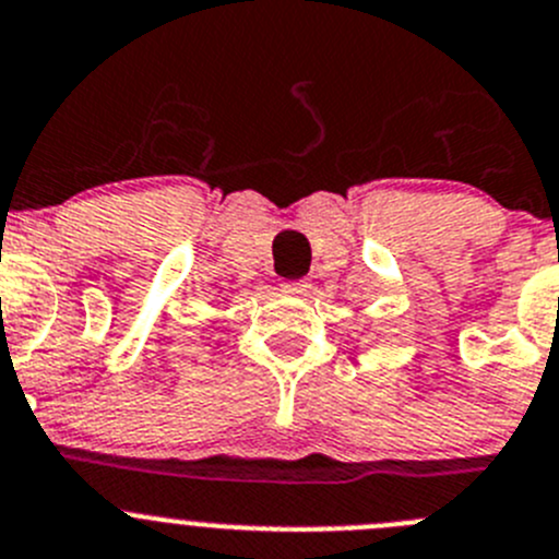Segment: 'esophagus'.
<instances>
[{"mask_svg":"<svg viewBox=\"0 0 559 559\" xmlns=\"http://www.w3.org/2000/svg\"><path fill=\"white\" fill-rule=\"evenodd\" d=\"M284 292H289V295H297V297H306L311 292V284L309 281H286Z\"/></svg>","mask_w":559,"mask_h":559,"instance_id":"esophagus-1","label":"esophagus"}]
</instances>
